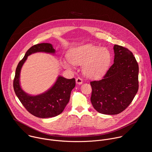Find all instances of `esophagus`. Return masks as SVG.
Returning a JSON list of instances; mask_svg holds the SVG:
<instances>
[{"label":"esophagus","instance_id":"esophagus-1","mask_svg":"<svg viewBox=\"0 0 152 152\" xmlns=\"http://www.w3.org/2000/svg\"><path fill=\"white\" fill-rule=\"evenodd\" d=\"M76 82L77 84L80 85V84L82 83L83 80H82V79H81L80 77H77V78L76 79Z\"/></svg>","mask_w":152,"mask_h":152}]
</instances>
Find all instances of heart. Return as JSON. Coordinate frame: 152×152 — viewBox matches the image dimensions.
Wrapping results in <instances>:
<instances>
[{
	"label": "heart",
	"mask_w": 152,
	"mask_h": 152,
	"mask_svg": "<svg viewBox=\"0 0 152 152\" xmlns=\"http://www.w3.org/2000/svg\"><path fill=\"white\" fill-rule=\"evenodd\" d=\"M67 58L71 64L82 66L83 74L90 78H99L105 74L109 69L111 61V54L106 48H99L92 45H86L72 49ZM64 67L72 69L71 64L63 61Z\"/></svg>",
	"instance_id": "b5f03b06"
}]
</instances>
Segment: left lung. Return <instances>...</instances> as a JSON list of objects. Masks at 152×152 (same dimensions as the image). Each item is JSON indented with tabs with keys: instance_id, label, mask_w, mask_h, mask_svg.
Returning <instances> with one entry per match:
<instances>
[{
	"instance_id": "8db88e82",
	"label": "left lung",
	"mask_w": 152,
	"mask_h": 152,
	"mask_svg": "<svg viewBox=\"0 0 152 152\" xmlns=\"http://www.w3.org/2000/svg\"><path fill=\"white\" fill-rule=\"evenodd\" d=\"M114 64L99 80L90 82L91 102L99 113L120 114L131 103L138 90V62L126 48L115 45Z\"/></svg>"
}]
</instances>
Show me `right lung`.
<instances>
[{"mask_svg": "<svg viewBox=\"0 0 152 152\" xmlns=\"http://www.w3.org/2000/svg\"><path fill=\"white\" fill-rule=\"evenodd\" d=\"M39 52L54 53L55 50L50 43L37 44L29 49L16 68L13 87L16 96L29 113L37 117L45 118L55 117L62 113L69 102L76 81L75 78L69 79L59 76L54 85L45 93L32 96L25 93L21 90L19 82L21 67L29 55Z\"/></svg>", "mask_w": 152, "mask_h": 152, "instance_id": "1", "label": "right lung"}]
</instances>
